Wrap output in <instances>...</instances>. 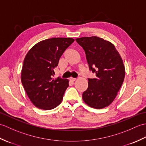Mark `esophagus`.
Here are the masks:
<instances>
[{
	"mask_svg": "<svg viewBox=\"0 0 146 146\" xmlns=\"http://www.w3.org/2000/svg\"><path fill=\"white\" fill-rule=\"evenodd\" d=\"M70 81H71V82H75V80H76V78H72V77H71V78H70Z\"/></svg>",
	"mask_w": 146,
	"mask_h": 146,
	"instance_id": "34e87169",
	"label": "esophagus"
}]
</instances>
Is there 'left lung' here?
<instances>
[{
	"label": "left lung",
	"mask_w": 146,
	"mask_h": 146,
	"mask_svg": "<svg viewBox=\"0 0 146 146\" xmlns=\"http://www.w3.org/2000/svg\"><path fill=\"white\" fill-rule=\"evenodd\" d=\"M84 49L89 69L95 78H88V87L83 100L92 108L101 109L115 98L125 77V67L114 45L97 36L76 39Z\"/></svg>",
	"instance_id": "left-lung-1"
}]
</instances>
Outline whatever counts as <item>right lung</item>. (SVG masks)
Here are the masks:
<instances>
[{
	"label": "right lung",
	"mask_w": 146,
	"mask_h": 146,
	"mask_svg": "<svg viewBox=\"0 0 146 146\" xmlns=\"http://www.w3.org/2000/svg\"><path fill=\"white\" fill-rule=\"evenodd\" d=\"M73 38H53L37 43L24 60L21 82L28 97L36 107L51 110L58 106L69 86L68 80L53 79L54 69Z\"/></svg>",
	"instance_id": "1"
}]
</instances>
